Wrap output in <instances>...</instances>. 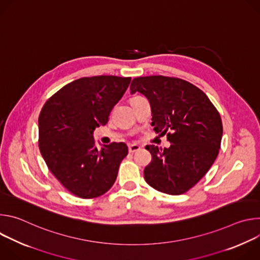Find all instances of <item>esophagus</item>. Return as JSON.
Returning a JSON list of instances; mask_svg holds the SVG:
<instances>
[{
	"mask_svg": "<svg viewBox=\"0 0 260 260\" xmlns=\"http://www.w3.org/2000/svg\"><path fill=\"white\" fill-rule=\"evenodd\" d=\"M141 149V147L139 146V145H137V144H131V145H128V151L129 152H136V151H138V150H140Z\"/></svg>",
	"mask_w": 260,
	"mask_h": 260,
	"instance_id": "esophagus-1",
	"label": "esophagus"
}]
</instances>
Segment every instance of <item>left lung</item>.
Here are the masks:
<instances>
[{"label": "left lung", "mask_w": 260, "mask_h": 260, "mask_svg": "<svg viewBox=\"0 0 260 260\" xmlns=\"http://www.w3.org/2000/svg\"><path fill=\"white\" fill-rule=\"evenodd\" d=\"M137 91L149 101L154 131L167 134L172 143L165 149L146 146L152 160L145 168L144 178L160 192H186L218 155L223 133L220 114L205 92L182 79L138 77L131 84V93Z\"/></svg>", "instance_id": "obj_1"}]
</instances>
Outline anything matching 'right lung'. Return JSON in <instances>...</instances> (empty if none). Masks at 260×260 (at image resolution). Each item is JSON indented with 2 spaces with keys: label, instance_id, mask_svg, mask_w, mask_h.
<instances>
[{
  "label": "right lung",
  "instance_id": "add662e5",
  "mask_svg": "<svg viewBox=\"0 0 260 260\" xmlns=\"http://www.w3.org/2000/svg\"><path fill=\"white\" fill-rule=\"evenodd\" d=\"M131 77L93 76L73 81L44 105L39 116V149L53 176L71 193L93 199L114 184L127 155L124 143L98 149L93 132L108 122Z\"/></svg>",
  "mask_w": 260,
  "mask_h": 260
}]
</instances>
